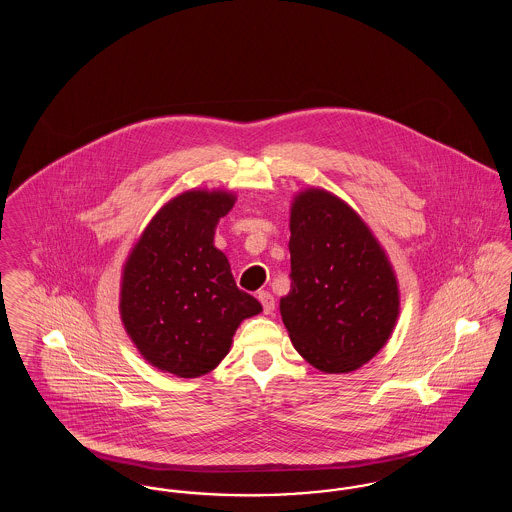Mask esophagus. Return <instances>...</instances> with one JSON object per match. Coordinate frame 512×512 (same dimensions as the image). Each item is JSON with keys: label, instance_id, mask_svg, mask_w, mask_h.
<instances>
[{"label": "esophagus", "instance_id": "obj_1", "mask_svg": "<svg viewBox=\"0 0 512 512\" xmlns=\"http://www.w3.org/2000/svg\"><path fill=\"white\" fill-rule=\"evenodd\" d=\"M257 299L261 301V305H263V311H265V315H270V313L274 311V297H272L270 293L259 292L257 293Z\"/></svg>", "mask_w": 512, "mask_h": 512}]
</instances>
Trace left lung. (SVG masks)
I'll list each match as a JSON object with an SVG mask.
<instances>
[{
	"label": "left lung",
	"instance_id": "1",
	"mask_svg": "<svg viewBox=\"0 0 512 512\" xmlns=\"http://www.w3.org/2000/svg\"><path fill=\"white\" fill-rule=\"evenodd\" d=\"M292 288L280 315L297 353L320 372L368 363L391 338L399 284L361 215L322 188L293 195Z\"/></svg>",
	"mask_w": 512,
	"mask_h": 512
}]
</instances>
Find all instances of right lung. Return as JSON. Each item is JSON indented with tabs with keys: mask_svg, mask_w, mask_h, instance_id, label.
Masks as SVG:
<instances>
[{
	"mask_svg": "<svg viewBox=\"0 0 512 512\" xmlns=\"http://www.w3.org/2000/svg\"><path fill=\"white\" fill-rule=\"evenodd\" d=\"M236 203L228 190H188L147 222L122 265L119 313L147 363L178 378L220 365L242 320L263 311L238 290L215 228Z\"/></svg>",
	"mask_w": 512,
	"mask_h": 512,
	"instance_id": "obj_1",
	"label": "right lung"
}]
</instances>
